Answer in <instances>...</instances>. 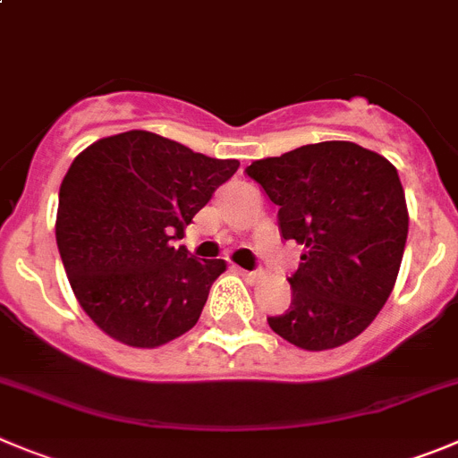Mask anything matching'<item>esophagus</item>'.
<instances>
[{"mask_svg": "<svg viewBox=\"0 0 458 458\" xmlns=\"http://www.w3.org/2000/svg\"><path fill=\"white\" fill-rule=\"evenodd\" d=\"M234 271H237L243 280H249V282H255L259 277V271H246V268H239V267H234Z\"/></svg>", "mask_w": 458, "mask_h": 458, "instance_id": "esophagus-1", "label": "esophagus"}]
</instances>
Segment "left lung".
Returning a JSON list of instances; mask_svg holds the SVG:
<instances>
[{
  "mask_svg": "<svg viewBox=\"0 0 458 458\" xmlns=\"http://www.w3.org/2000/svg\"><path fill=\"white\" fill-rule=\"evenodd\" d=\"M277 205L282 239L305 253L292 305L268 316L282 339L330 350L373 323L395 284L409 233L407 200L386 157L354 142H318L246 166Z\"/></svg>",
  "mask_w": 458,
  "mask_h": 458,
  "instance_id": "1",
  "label": "left lung"
}]
</instances>
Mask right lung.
<instances>
[{"label":"right lung","instance_id":"right-lung-1","mask_svg":"<svg viewBox=\"0 0 458 458\" xmlns=\"http://www.w3.org/2000/svg\"><path fill=\"white\" fill-rule=\"evenodd\" d=\"M239 169L147 131L89 144L63 178L55 243L74 296L108 336L156 348L196 326L224 259H196L182 230Z\"/></svg>","mask_w":458,"mask_h":458}]
</instances>
